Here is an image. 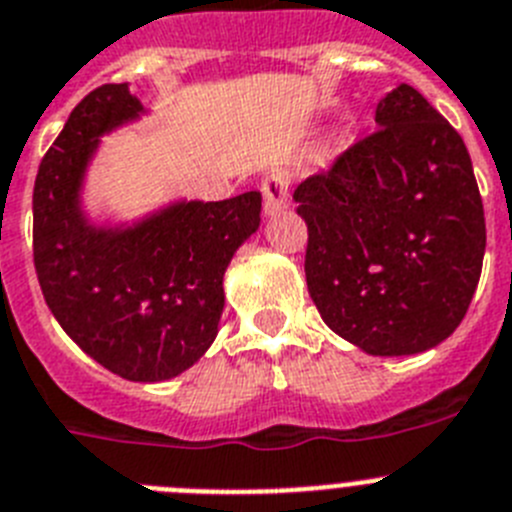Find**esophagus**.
I'll use <instances>...</instances> for the list:
<instances>
[{
  "instance_id": "esophagus-1",
  "label": "esophagus",
  "mask_w": 512,
  "mask_h": 512,
  "mask_svg": "<svg viewBox=\"0 0 512 512\" xmlns=\"http://www.w3.org/2000/svg\"><path fill=\"white\" fill-rule=\"evenodd\" d=\"M288 188H291V177L283 170H273L262 180V198H265V213H281L288 208Z\"/></svg>"
}]
</instances>
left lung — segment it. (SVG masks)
<instances>
[{
    "mask_svg": "<svg viewBox=\"0 0 512 512\" xmlns=\"http://www.w3.org/2000/svg\"><path fill=\"white\" fill-rule=\"evenodd\" d=\"M376 131L301 182L306 286L332 332L368 355H415L464 319L482 273L484 208L456 128L415 87Z\"/></svg>",
    "mask_w": 512,
    "mask_h": 512,
    "instance_id": "8db88e82",
    "label": "left lung"
}]
</instances>
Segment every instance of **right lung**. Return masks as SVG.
<instances>
[{
    "mask_svg": "<svg viewBox=\"0 0 512 512\" xmlns=\"http://www.w3.org/2000/svg\"><path fill=\"white\" fill-rule=\"evenodd\" d=\"M144 113L128 84H102L71 110L33 188V260L48 309L100 366L128 381H167L211 348L224 273L260 226L257 190L177 201L131 226H95L84 172L100 136Z\"/></svg>",
    "mask_w": 512,
    "mask_h": 512,
    "instance_id": "obj_1",
    "label": "right lung"
}]
</instances>
